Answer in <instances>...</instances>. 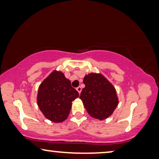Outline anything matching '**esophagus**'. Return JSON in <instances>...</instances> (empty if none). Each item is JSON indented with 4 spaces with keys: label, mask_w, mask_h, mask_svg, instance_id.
Segmentation results:
<instances>
[{
    "label": "esophagus",
    "mask_w": 159,
    "mask_h": 159,
    "mask_svg": "<svg viewBox=\"0 0 159 159\" xmlns=\"http://www.w3.org/2000/svg\"><path fill=\"white\" fill-rule=\"evenodd\" d=\"M77 90L78 91V93H79V94H80V93H81V91H82V88L81 87L77 88Z\"/></svg>",
    "instance_id": "1"
}]
</instances>
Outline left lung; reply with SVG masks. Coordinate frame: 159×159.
Wrapping results in <instances>:
<instances>
[{
  "instance_id": "left-lung-1",
  "label": "left lung",
  "mask_w": 159,
  "mask_h": 159,
  "mask_svg": "<svg viewBox=\"0 0 159 159\" xmlns=\"http://www.w3.org/2000/svg\"><path fill=\"white\" fill-rule=\"evenodd\" d=\"M80 98L90 116L102 120L112 115L118 104L116 90L101 74L90 73L84 76Z\"/></svg>"
}]
</instances>
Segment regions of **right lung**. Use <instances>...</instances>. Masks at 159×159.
<instances>
[{"instance_id":"obj_1","label":"right lung","mask_w":159,"mask_h":159,"mask_svg":"<svg viewBox=\"0 0 159 159\" xmlns=\"http://www.w3.org/2000/svg\"><path fill=\"white\" fill-rule=\"evenodd\" d=\"M78 97L79 93L64 74L54 70L39 85L37 104L46 118L61 123L69 116L72 101Z\"/></svg>"}]
</instances>
